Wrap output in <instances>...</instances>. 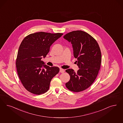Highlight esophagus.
<instances>
[{
  "label": "esophagus",
  "instance_id": "esophagus-1",
  "mask_svg": "<svg viewBox=\"0 0 123 123\" xmlns=\"http://www.w3.org/2000/svg\"><path fill=\"white\" fill-rule=\"evenodd\" d=\"M59 72L61 73H63L64 72V69H62V68H60V70H59Z\"/></svg>",
  "mask_w": 123,
  "mask_h": 123
}]
</instances>
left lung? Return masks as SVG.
Listing matches in <instances>:
<instances>
[{
  "label": "left lung",
  "mask_w": 123,
  "mask_h": 123,
  "mask_svg": "<svg viewBox=\"0 0 123 123\" xmlns=\"http://www.w3.org/2000/svg\"><path fill=\"white\" fill-rule=\"evenodd\" d=\"M64 38L71 43L80 68L77 72L73 69L66 70L70 76L66 87L73 92L82 91L90 86L97 76L101 63L100 48L93 37L81 30L68 33Z\"/></svg>",
  "instance_id": "obj_1"
}]
</instances>
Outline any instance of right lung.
Masks as SVG:
<instances>
[{"instance_id":"right-lung-1","label":"right lung","mask_w":123,"mask_h":123,"mask_svg":"<svg viewBox=\"0 0 123 123\" xmlns=\"http://www.w3.org/2000/svg\"><path fill=\"white\" fill-rule=\"evenodd\" d=\"M63 34L40 32L29 34L22 41L16 66L22 84L30 93L38 95L45 93L51 80L59 72V68L50 67L41 59L46 56L51 45Z\"/></svg>"}]
</instances>
